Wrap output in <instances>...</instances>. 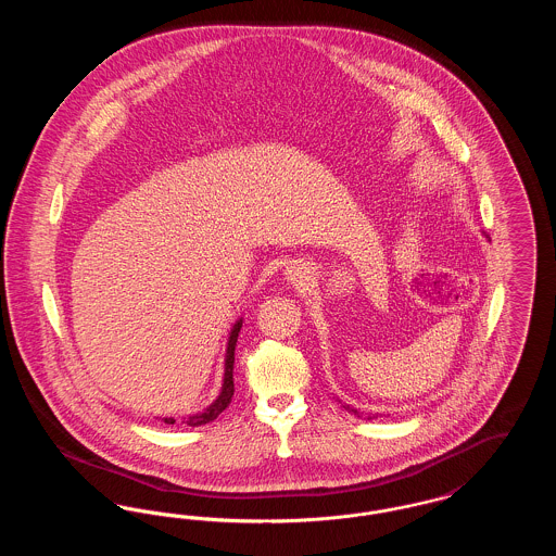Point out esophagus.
I'll return each instance as SVG.
<instances>
[{"label": "esophagus", "instance_id": "34e87169", "mask_svg": "<svg viewBox=\"0 0 556 556\" xmlns=\"http://www.w3.org/2000/svg\"><path fill=\"white\" fill-rule=\"evenodd\" d=\"M286 279L290 281L291 286H302L306 281V268L300 265L288 266Z\"/></svg>", "mask_w": 556, "mask_h": 556}]
</instances>
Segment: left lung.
Returning <instances> with one entry per match:
<instances>
[{"mask_svg": "<svg viewBox=\"0 0 556 556\" xmlns=\"http://www.w3.org/2000/svg\"><path fill=\"white\" fill-rule=\"evenodd\" d=\"M336 400H338V397H336ZM338 402H340V404H342V406H344L345 410H348V413H352V415H356V417H365V415H363V413H361V410H356V408H354V406H350V404H344V402H342V400H338ZM367 419H377V415H367Z\"/></svg>", "mask_w": 556, "mask_h": 556, "instance_id": "obj_1", "label": "left lung"}]
</instances>
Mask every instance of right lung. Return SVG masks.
I'll return each instance as SVG.
<instances>
[{
  "instance_id": "right-lung-1",
  "label": "right lung",
  "mask_w": 556,
  "mask_h": 556,
  "mask_svg": "<svg viewBox=\"0 0 556 556\" xmlns=\"http://www.w3.org/2000/svg\"><path fill=\"white\" fill-rule=\"evenodd\" d=\"M241 323H243V317H239L238 320L233 323V327H231V331H229V338H227L225 363H223V383H220L218 396L214 397L204 410H200V413H195V415H189V417H184L181 424H187L189 427H200V425L211 424V421H214V419L231 404V397H233V392H236V386H233V363H236V345H238ZM162 421L166 425H175L177 419H175V417H164Z\"/></svg>"
}]
</instances>
